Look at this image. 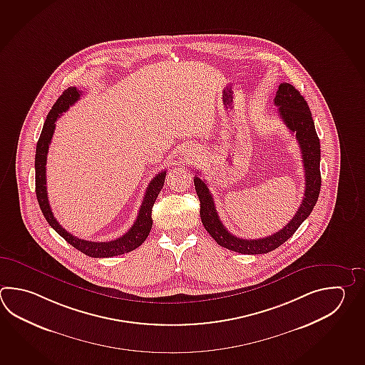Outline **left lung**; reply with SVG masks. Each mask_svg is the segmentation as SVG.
Instances as JSON below:
<instances>
[{
    "instance_id": "obj_1",
    "label": "left lung",
    "mask_w": 365,
    "mask_h": 365,
    "mask_svg": "<svg viewBox=\"0 0 365 365\" xmlns=\"http://www.w3.org/2000/svg\"><path fill=\"white\" fill-rule=\"evenodd\" d=\"M274 105L278 106V114L284 122V125L297 136L302 150L305 174L303 201L295 216L292 217L290 222L283 229L277 231L273 235H269L267 238L243 239L232 235L223 226L218 217L213 196L210 194L205 180H201L197 175H195V190L200 200L201 222L204 225L205 230L210 234V237L215 239L220 246L234 252L260 255L278 248L298 230L299 226L311 215L320 195V139L314 128L309 106L307 104L304 97L300 95V92L295 90V87L289 83L279 84L275 93Z\"/></svg>"
}]
</instances>
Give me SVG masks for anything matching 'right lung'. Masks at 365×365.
Returning <instances> with one entry per match:
<instances>
[{
  "mask_svg": "<svg viewBox=\"0 0 365 365\" xmlns=\"http://www.w3.org/2000/svg\"><path fill=\"white\" fill-rule=\"evenodd\" d=\"M82 92L70 87L67 88L53 105L52 110L46 115L43 131L38 138V145H36V156H35V182H36V197H38V205L44 215L45 220L52 226L56 232H58L62 238L66 240L68 245L76 248L78 251L90 256V257H113L123 253L131 252L135 248L144 243V240L148 238L149 232L152 229V208L156 201L157 196L164 186L166 171H161L157 174L155 178L149 182L147 191L144 195L142 205L139 209V213L136 217V221L131 226V229L123 234L120 238L114 239L110 242H91L84 240L70 234L61 226L56 217L53 216L52 209L48 200V192H46V155L49 144L52 142L54 128H56V120L60 118L61 114L66 112L67 109L74 105L81 98Z\"/></svg>",
  "mask_w": 365,
  "mask_h": 365,
  "instance_id": "add662e5",
  "label": "right lung"
}]
</instances>
